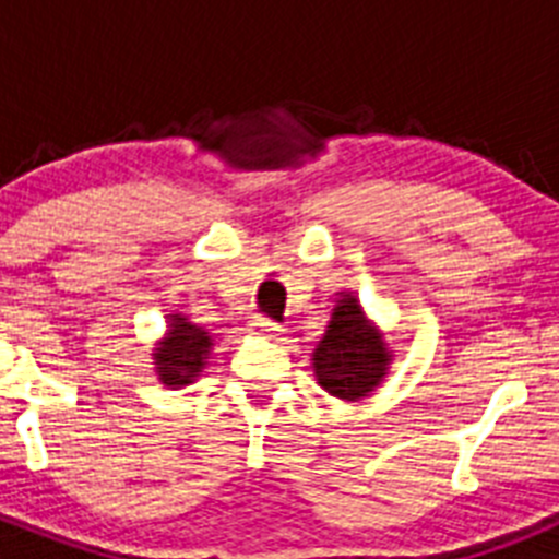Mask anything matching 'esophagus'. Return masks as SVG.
Here are the masks:
<instances>
[{"instance_id": "1", "label": "esophagus", "mask_w": 559, "mask_h": 559, "mask_svg": "<svg viewBox=\"0 0 559 559\" xmlns=\"http://www.w3.org/2000/svg\"><path fill=\"white\" fill-rule=\"evenodd\" d=\"M249 330H251V333L276 335L283 328H280L276 322H271V319H265V316H257V319H251V322H249Z\"/></svg>"}]
</instances>
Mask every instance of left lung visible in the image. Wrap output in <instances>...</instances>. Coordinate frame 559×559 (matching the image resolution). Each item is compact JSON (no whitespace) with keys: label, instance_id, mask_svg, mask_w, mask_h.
<instances>
[{"label":"left lung","instance_id":"1","mask_svg":"<svg viewBox=\"0 0 559 559\" xmlns=\"http://www.w3.org/2000/svg\"><path fill=\"white\" fill-rule=\"evenodd\" d=\"M310 360L319 386L341 400H360L383 383L392 349L386 347L383 333L369 322L358 299L349 290H341L328 330Z\"/></svg>","mask_w":559,"mask_h":559}]
</instances>
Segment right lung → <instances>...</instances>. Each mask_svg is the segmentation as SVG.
<instances>
[{
	"label": "right lung",
	"instance_id": "right-lung-1",
	"mask_svg": "<svg viewBox=\"0 0 559 559\" xmlns=\"http://www.w3.org/2000/svg\"><path fill=\"white\" fill-rule=\"evenodd\" d=\"M165 338L153 349V364L156 374L165 386H187L199 378L206 367L212 349V335L199 324L187 322V316L170 313Z\"/></svg>",
	"mask_w": 559,
	"mask_h": 559
}]
</instances>
